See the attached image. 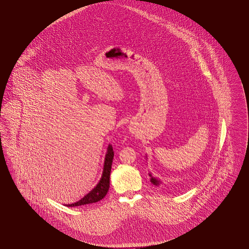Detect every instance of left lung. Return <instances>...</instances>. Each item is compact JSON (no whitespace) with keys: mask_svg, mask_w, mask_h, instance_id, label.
<instances>
[{"mask_svg":"<svg viewBox=\"0 0 249 249\" xmlns=\"http://www.w3.org/2000/svg\"><path fill=\"white\" fill-rule=\"evenodd\" d=\"M149 177H150V182L155 185V186H159L160 183H161V181L160 180H159L158 178H155L151 176V174H149Z\"/></svg>","mask_w":249,"mask_h":249,"instance_id":"8db88e82","label":"left lung"}]
</instances>
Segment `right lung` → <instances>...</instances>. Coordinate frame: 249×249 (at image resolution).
<instances>
[{"instance_id": "right-lung-1", "label": "right lung", "mask_w": 249, "mask_h": 249, "mask_svg": "<svg viewBox=\"0 0 249 249\" xmlns=\"http://www.w3.org/2000/svg\"><path fill=\"white\" fill-rule=\"evenodd\" d=\"M113 159H114V150H113L112 145L109 144L108 148H107L106 159H105L103 175H102V178L99 181V183L96 185V187L93 190H91L90 192H89L87 195H85L80 201L73 202L71 204H67L66 206H69V207L81 206L85 204H89V203L101 201L102 199H104L106 197L108 190H109V186H110V173H111Z\"/></svg>"}]
</instances>
